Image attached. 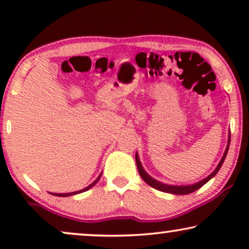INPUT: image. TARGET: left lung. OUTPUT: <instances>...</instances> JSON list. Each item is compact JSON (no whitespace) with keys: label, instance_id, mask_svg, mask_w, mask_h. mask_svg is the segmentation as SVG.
Segmentation results:
<instances>
[{"label":"left lung","instance_id":"left-lung-1","mask_svg":"<svg viewBox=\"0 0 249 249\" xmlns=\"http://www.w3.org/2000/svg\"><path fill=\"white\" fill-rule=\"evenodd\" d=\"M230 142H231V133L228 134V142H227V146H226L224 156H222L221 160L219 161L218 166L215 167V170H214L213 172L211 173L208 177H206L205 179L200 180V181L196 182V184H192V185H167V184H164V182L158 181V180L152 178V177H151L150 174H148L146 171L144 170V167H142V162H141V160H139L138 153H136L137 167H138V172H139V174H141L142 179L144 180V181L146 182L147 185H150L151 187L156 188V190H158V191H161V192H166V193H171V194H178V196H181V194H182V196H184V194H190V193L194 192V191L199 190L200 187L204 186V185L206 184L207 181H210V180L212 179L213 177L219 172L220 167L222 166V164H224V161H225L226 156H227L228 147H230Z\"/></svg>","mask_w":249,"mask_h":249}]
</instances>
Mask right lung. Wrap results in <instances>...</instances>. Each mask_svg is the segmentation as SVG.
<instances>
[{"label": "right lung", "mask_w": 249, "mask_h": 249, "mask_svg": "<svg viewBox=\"0 0 249 249\" xmlns=\"http://www.w3.org/2000/svg\"><path fill=\"white\" fill-rule=\"evenodd\" d=\"M101 177H102V173L99 174V176H98V178H97V179L95 180V181L92 182V184H90V185H89L88 187L83 188V190L76 191V192H70V193H50V194H53V196H75V194H78V193H83V192H85V191L90 190L91 187H93V186H95V185L97 184V182H98V180L101 179Z\"/></svg>", "instance_id": "right-lung-1"}]
</instances>
